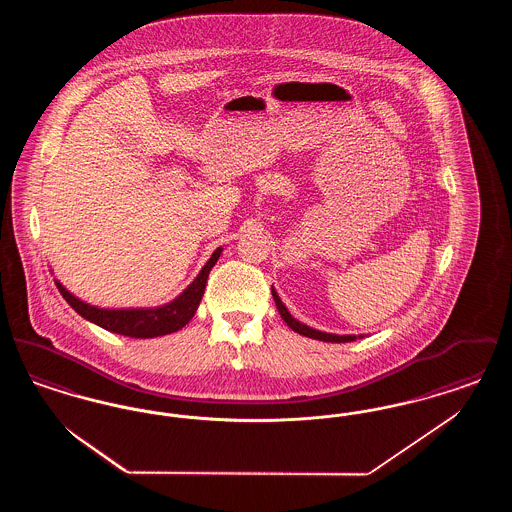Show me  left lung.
I'll use <instances>...</instances> for the list:
<instances>
[{
    "label": "left lung",
    "mask_w": 512,
    "mask_h": 512,
    "mask_svg": "<svg viewBox=\"0 0 512 512\" xmlns=\"http://www.w3.org/2000/svg\"><path fill=\"white\" fill-rule=\"evenodd\" d=\"M270 290H272V297H274V303H276V309H278L280 317L284 318V322L292 328L293 332H297V334H301V336H305V338H313V340L318 341H330V343H347V341H355L365 338L363 334H361V336H355V334H347V336H340V334H328V332H320V330H315V328H311V326H307V324L299 322L297 318H293L292 315H290L288 307L282 303V299L278 297L276 290H274V288H270Z\"/></svg>",
    "instance_id": "obj_1"
}]
</instances>
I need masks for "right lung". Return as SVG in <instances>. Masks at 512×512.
<instances>
[{"instance_id":"obj_1","label":"right lung","mask_w":512,"mask_h":512,"mask_svg":"<svg viewBox=\"0 0 512 512\" xmlns=\"http://www.w3.org/2000/svg\"><path fill=\"white\" fill-rule=\"evenodd\" d=\"M222 247H217L211 255V259L203 265L199 270V274L195 276L194 282L180 293L178 297H174L169 303L159 305V307H138V309H103L90 305L86 301H82L80 297H76L74 293L69 292L59 280H55L57 290L65 297V301L73 307L74 311L80 317L98 324L101 328L113 332V334H121L128 338H157V336H167L172 332H178L180 328H184L197 311L201 297L205 292V284L209 278L211 268L215 267V263L219 261Z\"/></svg>"}]
</instances>
